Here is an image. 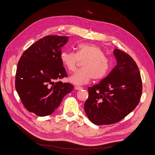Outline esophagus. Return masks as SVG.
<instances>
[{
    "label": "esophagus",
    "mask_w": 155,
    "mask_h": 155,
    "mask_svg": "<svg viewBox=\"0 0 155 155\" xmlns=\"http://www.w3.org/2000/svg\"><path fill=\"white\" fill-rule=\"evenodd\" d=\"M74 87H75V90H81L83 89V87L79 86H75Z\"/></svg>",
    "instance_id": "obj_1"
}]
</instances>
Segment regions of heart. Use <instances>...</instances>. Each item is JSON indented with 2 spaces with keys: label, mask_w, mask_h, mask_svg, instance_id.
Returning a JSON list of instances; mask_svg holds the SVG:
<instances>
[{
  "label": "heart",
  "mask_w": 155,
  "mask_h": 155,
  "mask_svg": "<svg viewBox=\"0 0 155 155\" xmlns=\"http://www.w3.org/2000/svg\"><path fill=\"white\" fill-rule=\"evenodd\" d=\"M61 59L65 68L70 72L76 69L79 61H83L81 70L69 78V81L75 84L87 83L93 78H104L110 68V62L105 56L101 48L94 44L81 43L78 47L77 53L62 51Z\"/></svg>",
  "instance_id": "obj_1"
}]
</instances>
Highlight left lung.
<instances>
[{
	"label": "left lung",
	"mask_w": 155,
	"mask_h": 155,
	"mask_svg": "<svg viewBox=\"0 0 155 155\" xmlns=\"http://www.w3.org/2000/svg\"><path fill=\"white\" fill-rule=\"evenodd\" d=\"M117 64L107 77L87 88L89 97L84 109L95 125H110L121 120L138 105L142 81L137 65L128 54L115 48Z\"/></svg>",
	"instance_id": "8db88e82"
}]
</instances>
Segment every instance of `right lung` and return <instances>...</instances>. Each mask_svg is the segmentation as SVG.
<instances>
[{
	"label": "right lung",
	"instance_id": "right-lung-1",
	"mask_svg": "<svg viewBox=\"0 0 155 155\" xmlns=\"http://www.w3.org/2000/svg\"><path fill=\"white\" fill-rule=\"evenodd\" d=\"M68 36L49 35L40 39L22 55L16 70L15 86L28 111L40 117L52 114L74 86L55 82L67 77L61 59V48Z\"/></svg>",
	"mask_w": 155,
	"mask_h": 155
}]
</instances>
